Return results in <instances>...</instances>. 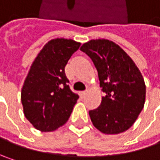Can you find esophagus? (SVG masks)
I'll use <instances>...</instances> for the list:
<instances>
[{
	"mask_svg": "<svg viewBox=\"0 0 160 160\" xmlns=\"http://www.w3.org/2000/svg\"><path fill=\"white\" fill-rule=\"evenodd\" d=\"M86 93H87V91H82V92H80V94L81 97H84L85 95H86Z\"/></svg>",
	"mask_w": 160,
	"mask_h": 160,
	"instance_id": "esophagus-1",
	"label": "esophagus"
}]
</instances>
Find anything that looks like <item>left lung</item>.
<instances>
[{"instance_id": "left-lung-1", "label": "left lung", "mask_w": 160, "mask_h": 160, "mask_svg": "<svg viewBox=\"0 0 160 160\" xmlns=\"http://www.w3.org/2000/svg\"><path fill=\"white\" fill-rule=\"evenodd\" d=\"M80 51L93 62L106 93L101 105L89 111L93 126L106 134L127 131L144 108L145 84L140 70L122 49L108 40H92Z\"/></svg>"}]
</instances>
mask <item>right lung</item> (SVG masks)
I'll use <instances>...</instances> for the list:
<instances>
[{"label": "right lung", "mask_w": 160, "mask_h": 160, "mask_svg": "<svg viewBox=\"0 0 160 160\" xmlns=\"http://www.w3.org/2000/svg\"><path fill=\"white\" fill-rule=\"evenodd\" d=\"M80 46L73 40H51L29 69L21 102L25 117L39 131L52 132L64 125L79 99L69 88L65 67Z\"/></svg>", "instance_id": "1"}]
</instances>
